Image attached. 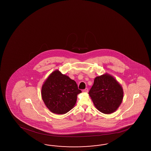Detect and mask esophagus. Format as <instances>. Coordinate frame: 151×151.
I'll use <instances>...</instances> for the list:
<instances>
[{
  "label": "esophagus",
  "mask_w": 151,
  "mask_h": 151,
  "mask_svg": "<svg viewBox=\"0 0 151 151\" xmlns=\"http://www.w3.org/2000/svg\"><path fill=\"white\" fill-rule=\"evenodd\" d=\"M88 91V88H86L85 89L83 90V92H87Z\"/></svg>",
  "instance_id": "34e87169"
}]
</instances>
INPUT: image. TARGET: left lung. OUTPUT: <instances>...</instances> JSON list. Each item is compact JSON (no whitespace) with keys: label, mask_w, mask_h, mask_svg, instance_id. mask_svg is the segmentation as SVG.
Instances as JSON below:
<instances>
[{"label":"left lung","mask_w":151,"mask_h":151,"mask_svg":"<svg viewBox=\"0 0 151 151\" xmlns=\"http://www.w3.org/2000/svg\"><path fill=\"white\" fill-rule=\"evenodd\" d=\"M88 94L97 110L102 113L110 114L121 105L124 92L114 78L105 74L95 78Z\"/></svg>","instance_id":"left-lung-1"}]
</instances>
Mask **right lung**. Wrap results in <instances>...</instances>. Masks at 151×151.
<instances>
[{
  "mask_svg": "<svg viewBox=\"0 0 151 151\" xmlns=\"http://www.w3.org/2000/svg\"><path fill=\"white\" fill-rule=\"evenodd\" d=\"M81 91L76 82L59 70L51 73L41 88V96L46 107L56 114H64L75 105Z\"/></svg>",
  "mask_w": 151,
  "mask_h": 151,
  "instance_id": "add662e5",
  "label": "right lung"
}]
</instances>
